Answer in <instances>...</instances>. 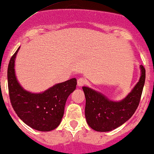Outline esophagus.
Returning a JSON list of instances; mask_svg holds the SVG:
<instances>
[{
  "instance_id": "obj_1",
  "label": "esophagus",
  "mask_w": 154,
  "mask_h": 154,
  "mask_svg": "<svg viewBox=\"0 0 154 154\" xmlns=\"http://www.w3.org/2000/svg\"><path fill=\"white\" fill-rule=\"evenodd\" d=\"M78 86L79 87H82V86H84V84H86V81L84 78H80V79H78Z\"/></svg>"
}]
</instances>
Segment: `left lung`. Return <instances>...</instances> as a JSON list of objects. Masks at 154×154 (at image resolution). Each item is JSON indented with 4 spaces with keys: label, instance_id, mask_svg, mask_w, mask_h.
Returning <instances> with one entry per match:
<instances>
[{
    "label": "left lung",
    "instance_id": "1",
    "mask_svg": "<svg viewBox=\"0 0 154 154\" xmlns=\"http://www.w3.org/2000/svg\"><path fill=\"white\" fill-rule=\"evenodd\" d=\"M141 76L133 90L120 101H112L100 92L83 87L86 97L85 117L90 127L97 131L115 129L128 120L138 107L145 80V69L140 65Z\"/></svg>",
    "mask_w": 154,
    "mask_h": 154
}]
</instances>
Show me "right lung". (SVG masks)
Listing matches in <instances>:
<instances>
[{
    "label": "right lung",
    "instance_id": "right-lung-1",
    "mask_svg": "<svg viewBox=\"0 0 154 154\" xmlns=\"http://www.w3.org/2000/svg\"><path fill=\"white\" fill-rule=\"evenodd\" d=\"M19 49L20 47L8 66V87L11 106L17 116L31 128L40 131L55 129L62 121L67 97L76 88V79L55 84L41 93L25 90L17 82L14 71Z\"/></svg>",
    "mask_w": 154,
    "mask_h": 154
}]
</instances>
